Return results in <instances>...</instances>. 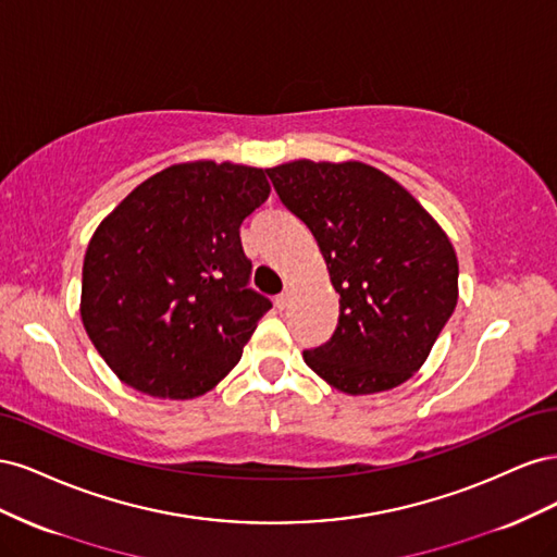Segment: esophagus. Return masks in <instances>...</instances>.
Masks as SVG:
<instances>
[{"label": "esophagus", "instance_id": "esophagus-1", "mask_svg": "<svg viewBox=\"0 0 557 557\" xmlns=\"http://www.w3.org/2000/svg\"><path fill=\"white\" fill-rule=\"evenodd\" d=\"M288 305H290V290H283L281 295H276V309L278 311L288 309Z\"/></svg>", "mask_w": 557, "mask_h": 557}]
</instances>
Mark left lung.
Wrapping results in <instances>:
<instances>
[{
  "instance_id": "obj_1",
  "label": "left lung",
  "mask_w": 557,
  "mask_h": 557,
  "mask_svg": "<svg viewBox=\"0 0 557 557\" xmlns=\"http://www.w3.org/2000/svg\"><path fill=\"white\" fill-rule=\"evenodd\" d=\"M267 176L311 230L342 297L339 325L305 350V362L348 395L409 381L458 305L446 232L397 181L362 162L295 160Z\"/></svg>"
}]
</instances>
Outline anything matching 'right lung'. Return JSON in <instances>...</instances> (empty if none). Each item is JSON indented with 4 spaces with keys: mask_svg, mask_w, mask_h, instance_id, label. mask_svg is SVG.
<instances>
[{
    "mask_svg": "<svg viewBox=\"0 0 557 557\" xmlns=\"http://www.w3.org/2000/svg\"><path fill=\"white\" fill-rule=\"evenodd\" d=\"M269 197L264 170L211 160L166 166L99 227L83 260L81 318L113 374L139 393H209L272 301L248 285L239 227Z\"/></svg>",
    "mask_w": 557,
    "mask_h": 557,
    "instance_id": "1",
    "label": "right lung"
}]
</instances>
